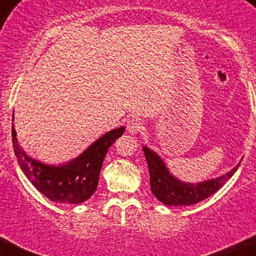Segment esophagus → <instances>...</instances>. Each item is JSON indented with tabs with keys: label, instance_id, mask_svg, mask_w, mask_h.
Segmentation results:
<instances>
[{
	"label": "esophagus",
	"instance_id": "34e87169",
	"mask_svg": "<svg viewBox=\"0 0 256 256\" xmlns=\"http://www.w3.org/2000/svg\"><path fill=\"white\" fill-rule=\"evenodd\" d=\"M142 120H136V118H132L128 120L127 123V132L130 134H136L142 130Z\"/></svg>",
	"mask_w": 256,
	"mask_h": 256
}]
</instances>
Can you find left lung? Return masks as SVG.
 <instances>
[{
	"label": "left lung",
	"mask_w": 256,
	"mask_h": 256,
	"mask_svg": "<svg viewBox=\"0 0 256 256\" xmlns=\"http://www.w3.org/2000/svg\"><path fill=\"white\" fill-rule=\"evenodd\" d=\"M144 154L150 172L152 194L166 206H192L215 194L228 182L240 166V163L226 174L200 182H185L178 179L166 168L160 154L148 146H142Z\"/></svg>",
	"instance_id": "obj_1"
}]
</instances>
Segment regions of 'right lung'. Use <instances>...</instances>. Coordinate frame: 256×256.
Masks as SVG:
<instances>
[{
  "label": "right lung",
  "instance_id": "1",
  "mask_svg": "<svg viewBox=\"0 0 256 256\" xmlns=\"http://www.w3.org/2000/svg\"><path fill=\"white\" fill-rule=\"evenodd\" d=\"M124 130V127H120L108 132L88 146L78 157L60 166L46 164L28 156L19 145L14 126H12V142L20 168L43 196L53 202L80 204L96 191L106 154Z\"/></svg>",
  "mask_w": 256,
  "mask_h": 256
}]
</instances>
